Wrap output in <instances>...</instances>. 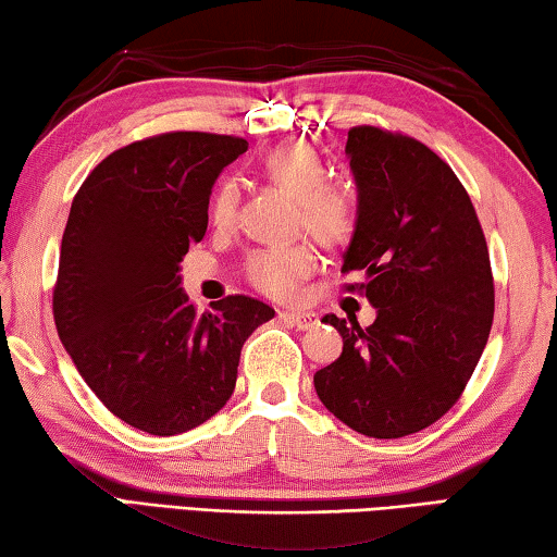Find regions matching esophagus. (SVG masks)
I'll return each instance as SVG.
<instances>
[{
    "mask_svg": "<svg viewBox=\"0 0 557 557\" xmlns=\"http://www.w3.org/2000/svg\"><path fill=\"white\" fill-rule=\"evenodd\" d=\"M278 315H281V319H284V321L294 323V326L301 329V331L313 329L315 323H319V315L311 313V311H278Z\"/></svg>",
    "mask_w": 557,
    "mask_h": 557,
    "instance_id": "esophagus-1",
    "label": "esophagus"
}]
</instances>
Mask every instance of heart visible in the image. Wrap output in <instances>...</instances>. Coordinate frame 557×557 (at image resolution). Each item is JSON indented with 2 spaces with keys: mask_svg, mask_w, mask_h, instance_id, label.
Wrapping results in <instances>:
<instances>
[{
  "mask_svg": "<svg viewBox=\"0 0 557 557\" xmlns=\"http://www.w3.org/2000/svg\"><path fill=\"white\" fill-rule=\"evenodd\" d=\"M263 176L296 199V226L323 246H338L354 234L358 216L356 191L346 182H329L326 164L311 144L290 141L271 149L261 161ZM209 219L216 228L236 224L238 184L221 176L209 194ZM319 267V253L308 242L256 249L244 261V276L253 288L286 298Z\"/></svg>",
  "mask_w": 557,
  "mask_h": 557,
  "instance_id": "b5f03b06",
  "label": "heart"
}]
</instances>
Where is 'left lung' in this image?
Here are the masks:
<instances>
[{"label": "left lung", "mask_w": 557, "mask_h": 557, "mask_svg": "<svg viewBox=\"0 0 557 557\" xmlns=\"http://www.w3.org/2000/svg\"><path fill=\"white\" fill-rule=\"evenodd\" d=\"M346 157L358 219L341 273L375 306L368 329L323 315L344 350L313 375L321 404L368 438H404L446 416L493 326L491 256L468 191L413 136L354 126Z\"/></svg>", "instance_id": "left-lung-1"}]
</instances>
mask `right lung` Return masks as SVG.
I'll use <instances>...</instances> for the list:
<instances>
[{"label": "right lung", "instance_id": "add662e5", "mask_svg": "<svg viewBox=\"0 0 557 557\" xmlns=\"http://www.w3.org/2000/svg\"><path fill=\"white\" fill-rule=\"evenodd\" d=\"M244 151L242 136H149L111 151L72 201L57 333L94 396L144 433H186L219 413L244 341L276 313L251 296L199 313L182 290L178 263L207 234L211 186Z\"/></svg>", "mask_w": 557, "mask_h": 557}]
</instances>
